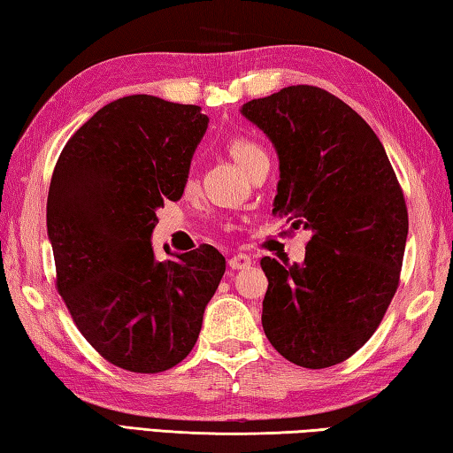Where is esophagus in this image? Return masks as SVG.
<instances>
[{
  "mask_svg": "<svg viewBox=\"0 0 453 453\" xmlns=\"http://www.w3.org/2000/svg\"><path fill=\"white\" fill-rule=\"evenodd\" d=\"M252 265V258L249 255H244V252H236L231 258H228V268H233V271H242V268H249Z\"/></svg>",
  "mask_w": 453,
  "mask_h": 453,
  "instance_id": "obj_1",
  "label": "esophagus"
}]
</instances>
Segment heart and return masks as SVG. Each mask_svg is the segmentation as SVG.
Instances as JSON below:
<instances>
[{
	"label": "heart",
	"mask_w": 453,
	"mask_h": 453,
	"mask_svg": "<svg viewBox=\"0 0 453 453\" xmlns=\"http://www.w3.org/2000/svg\"><path fill=\"white\" fill-rule=\"evenodd\" d=\"M228 155L233 157V161L239 165L244 173H249L257 163L266 161L268 158L266 150L260 147L257 141L244 139V137L233 139L228 142ZM193 180H195V171L190 169L187 174V185H193Z\"/></svg>",
	"instance_id": "b5f03b06"
}]
</instances>
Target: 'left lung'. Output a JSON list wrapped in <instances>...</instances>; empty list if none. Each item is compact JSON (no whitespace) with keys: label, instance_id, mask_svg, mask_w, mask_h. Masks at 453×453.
Listing matches in <instances>:
<instances>
[{"label":"left lung","instance_id":"left-lung-1","mask_svg":"<svg viewBox=\"0 0 453 453\" xmlns=\"http://www.w3.org/2000/svg\"><path fill=\"white\" fill-rule=\"evenodd\" d=\"M241 113L279 153L273 212L312 231L303 265L260 260L265 334L296 366H334L368 342L398 290L406 198L376 133L320 87H284Z\"/></svg>","mask_w":453,"mask_h":453}]
</instances>
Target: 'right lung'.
I'll use <instances>...</instances> for the list:
<instances>
[{
    "instance_id": "add662e5",
    "label": "right lung",
    "mask_w": 453,
    "mask_h": 453,
    "mask_svg": "<svg viewBox=\"0 0 453 453\" xmlns=\"http://www.w3.org/2000/svg\"><path fill=\"white\" fill-rule=\"evenodd\" d=\"M206 127L198 105L129 95L79 127L53 169L55 284L87 342L137 374L187 358L226 268L211 244L163 263L150 247L157 209L182 196Z\"/></svg>"
}]
</instances>
